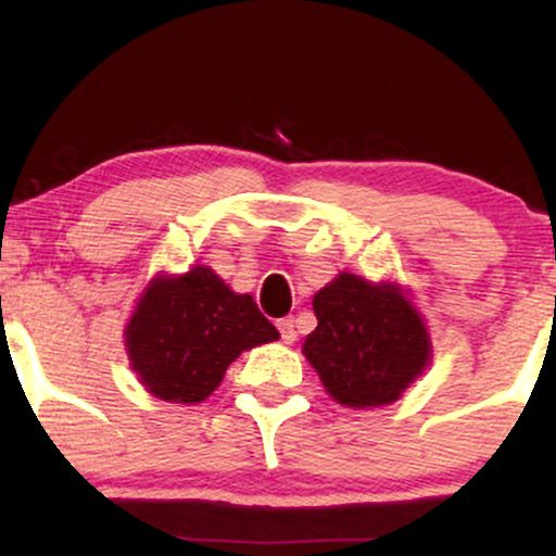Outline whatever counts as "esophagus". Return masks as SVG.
Segmentation results:
<instances>
[{
    "label": "esophagus",
    "mask_w": 556,
    "mask_h": 556,
    "mask_svg": "<svg viewBox=\"0 0 556 556\" xmlns=\"http://www.w3.org/2000/svg\"><path fill=\"white\" fill-rule=\"evenodd\" d=\"M277 327H279V334H282V342H285V344L295 342V337H298V331H295V318H282V321H279Z\"/></svg>",
    "instance_id": "34e87169"
}]
</instances>
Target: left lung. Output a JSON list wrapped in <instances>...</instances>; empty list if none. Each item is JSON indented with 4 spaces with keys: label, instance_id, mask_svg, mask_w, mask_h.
Returning a JSON list of instances; mask_svg holds the SVG:
<instances>
[{
    "label": "left lung",
    "instance_id": "8db88e82",
    "mask_svg": "<svg viewBox=\"0 0 556 556\" xmlns=\"http://www.w3.org/2000/svg\"><path fill=\"white\" fill-rule=\"evenodd\" d=\"M318 327L303 355L334 402L353 410L392 405L431 366L424 314L402 285L340 271L314 295Z\"/></svg>",
    "mask_w": 556,
    "mask_h": 556
}]
</instances>
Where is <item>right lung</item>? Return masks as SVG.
I'll list each match as a JSON object with an SVG mask.
<instances>
[{"instance_id": "right-lung-1", "label": "right lung", "mask_w": 556, "mask_h": 556, "mask_svg": "<svg viewBox=\"0 0 556 556\" xmlns=\"http://www.w3.org/2000/svg\"><path fill=\"white\" fill-rule=\"evenodd\" d=\"M274 340L279 331L256 300L229 290L201 264L182 274L159 271L125 327L127 361L138 381L177 405L206 400L240 353Z\"/></svg>"}]
</instances>
